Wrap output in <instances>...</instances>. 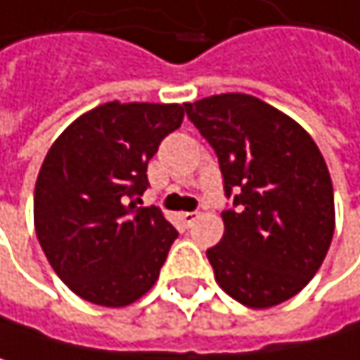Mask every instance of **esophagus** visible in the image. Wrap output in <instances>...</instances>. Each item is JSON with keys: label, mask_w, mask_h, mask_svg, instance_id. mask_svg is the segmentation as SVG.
Segmentation results:
<instances>
[{"label": "esophagus", "mask_w": 360, "mask_h": 360, "mask_svg": "<svg viewBox=\"0 0 360 360\" xmlns=\"http://www.w3.org/2000/svg\"><path fill=\"white\" fill-rule=\"evenodd\" d=\"M179 219H181L186 226H192L196 219H198V213H190V211H186V213H181V215H179Z\"/></svg>", "instance_id": "esophagus-1"}]
</instances>
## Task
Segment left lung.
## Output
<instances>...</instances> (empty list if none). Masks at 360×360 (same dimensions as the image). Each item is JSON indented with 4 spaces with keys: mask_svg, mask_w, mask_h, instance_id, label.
Here are the masks:
<instances>
[{
    "mask_svg": "<svg viewBox=\"0 0 360 360\" xmlns=\"http://www.w3.org/2000/svg\"><path fill=\"white\" fill-rule=\"evenodd\" d=\"M215 149L224 238L207 251L219 287L249 308L297 295L321 268L335 228L333 186L312 136L272 105L240 92L186 103Z\"/></svg>",
    "mask_w": 360,
    "mask_h": 360,
    "instance_id": "1",
    "label": "left lung"
}]
</instances>
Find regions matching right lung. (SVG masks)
I'll return each mask as SVG.
<instances>
[{"mask_svg": "<svg viewBox=\"0 0 360 360\" xmlns=\"http://www.w3.org/2000/svg\"><path fill=\"white\" fill-rule=\"evenodd\" d=\"M184 122L181 105L105 103L52 143L33 217L58 278L82 300L120 308L147 293L179 232L155 207L139 209L147 162Z\"/></svg>", "mask_w": 360, "mask_h": 360, "instance_id": "obj_1", "label": "right lung"}]
</instances>
